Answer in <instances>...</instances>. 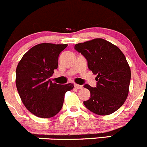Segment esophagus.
Listing matches in <instances>:
<instances>
[{
    "mask_svg": "<svg viewBox=\"0 0 147 147\" xmlns=\"http://www.w3.org/2000/svg\"><path fill=\"white\" fill-rule=\"evenodd\" d=\"M74 86H75V88H77V89H81V88H82V86L78 85V84H74Z\"/></svg>",
    "mask_w": 147,
    "mask_h": 147,
    "instance_id": "1",
    "label": "esophagus"
}]
</instances>
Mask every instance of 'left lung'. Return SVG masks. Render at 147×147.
<instances>
[{
    "label": "left lung",
    "mask_w": 147,
    "mask_h": 147,
    "mask_svg": "<svg viewBox=\"0 0 147 147\" xmlns=\"http://www.w3.org/2000/svg\"><path fill=\"white\" fill-rule=\"evenodd\" d=\"M75 49L86 59L89 70L97 74L96 87L84 86L91 93L89 99L84 101L85 107L101 116L115 112L129 94L131 69L124 54L103 38L77 43Z\"/></svg>",
    "instance_id": "8db88e82"
}]
</instances>
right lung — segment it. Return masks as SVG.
Returning a JSON list of instances; mask_svg holds the SVG:
<instances>
[{
	"label": "right lung",
	"mask_w": 147,
	"mask_h": 147,
	"mask_svg": "<svg viewBox=\"0 0 147 147\" xmlns=\"http://www.w3.org/2000/svg\"><path fill=\"white\" fill-rule=\"evenodd\" d=\"M67 44L43 43L36 45L24 55L16 68V84L26 108L35 116L51 118L63 107L66 91L74 84L65 85L51 79L58 68V59Z\"/></svg>",
	"instance_id": "obj_1"
}]
</instances>
